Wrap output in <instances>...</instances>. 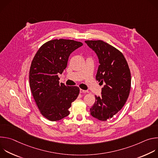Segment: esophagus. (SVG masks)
Instances as JSON below:
<instances>
[{
  "instance_id": "34e87169",
  "label": "esophagus",
  "mask_w": 158,
  "mask_h": 158,
  "mask_svg": "<svg viewBox=\"0 0 158 158\" xmlns=\"http://www.w3.org/2000/svg\"><path fill=\"white\" fill-rule=\"evenodd\" d=\"M80 93H84V94H86V93H88L89 92L87 91H85V90H83L82 89H80Z\"/></svg>"
}]
</instances>
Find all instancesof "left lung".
Segmentation results:
<instances>
[{
	"instance_id": "obj_1",
	"label": "left lung",
	"mask_w": 158,
	"mask_h": 158,
	"mask_svg": "<svg viewBox=\"0 0 158 158\" xmlns=\"http://www.w3.org/2000/svg\"><path fill=\"white\" fill-rule=\"evenodd\" d=\"M87 46L96 53L100 65L96 80L105 85L101 97L90 109L93 117L106 121L114 116L125 104L130 93L131 72L128 64L118 49L101 40H85Z\"/></svg>"
}]
</instances>
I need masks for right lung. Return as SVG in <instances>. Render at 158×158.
Wrapping results in <instances>:
<instances>
[{"instance_id": "right-lung-1", "label": "right lung", "mask_w": 158, "mask_h": 158, "mask_svg": "<svg viewBox=\"0 0 158 158\" xmlns=\"http://www.w3.org/2000/svg\"><path fill=\"white\" fill-rule=\"evenodd\" d=\"M70 39L44 43L36 52L29 71V84L35 102L43 116L57 121L69 114V109L79 94L77 86L59 83L58 75L66 68L70 54L82 46Z\"/></svg>"}]
</instances>
